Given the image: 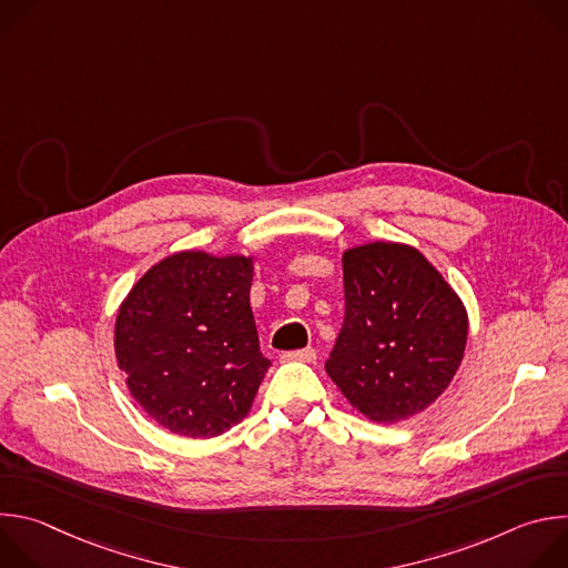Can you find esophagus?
<instances>
[{
  "label": "esophagus",
  "instance_id": "34e87169",
  "mask_svg": "<svg viewBox=\"0 0 568 568\" xmlns=\"http://www.w3.org/2000/svg\"><path fill=\"white\" fill-rule=\"evenodd\" d=\"M314 357H316V353L312 351V348H305V351H290V353H283V362H305V364H310V362H314Z\"/></svg>",
  "mask_w": 568,
  "mask_h": 568
}]
</instances>
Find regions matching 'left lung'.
<instances>
[{
  "mask_svg": "<svg viewBox=\"0 0 568 568\" xmlns=\"http://www.w3.org/2000/svg\"><path fill=\"white\" fill-rule=\"evenodd\" d=\"M346 316L326 373L373 423L423 414L465 357L463 298L407 242L375 240L342 256Z\"/></svg>",
  "mask_w": 568,
  "mask_h": 568,
  "instance_id": "1",
  "label": "left lung"
}]
</instances>
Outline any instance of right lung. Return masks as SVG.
<instances>
[{"instance_id": "right-lung-1", "label": "right lung", "mask_w": 568, "mask_h": 568, "mask_svg": "<svg viewBox=\"0 0 568 568\" xmlns=\"http://www.w3.org/2000/svg\"><path fill=\"white\" fill-rule=\"evenodd\" d=\"M258 256L175 252L121 301L114 355L128 390L161 427L213 438L247 418L272 366L250 303Z\"/></svg>"}]
</instances>
